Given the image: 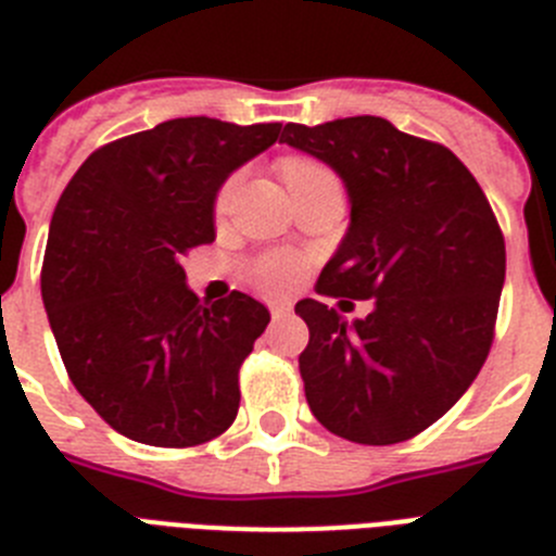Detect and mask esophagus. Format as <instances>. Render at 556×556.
Masks as SVG:
<instances>
[{"mask_svg":"<svg viewBox=\"0 0 556 556\" xmlns=\"http://www.w3.org/2000/svg\"><path fill=\"white\" fill-rule=\"evenodd\" d=\"M269 314H273V320H283L292 314V303H269Z\"/></svg>","mask_w":556,"mask_h":556,"instance_id":"34e87169","label":"esophagus"}]
</instances>
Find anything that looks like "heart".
Wrapping results in <instances>:
<instances>
[{
	"label": "heart",
	"mask_w": 556,
	"mask_h": 556,
	"mask_svg": "<svg viewBox=\"0 0 556 556\" xmlns=\"http://www.w3.org/2000/svg\"><path fill=\"white\" fill-rule=\"evenodd\" d=\"M281 175L287 180L289 191H298L303 186L314 184V180L328 178L333 175L326 164H320L317 159H306V155H289L281 161ZM230 189H233V180L223 186L219 191L217 205L223 208L225 200L230 198ZM306 275V262L301 255L287 253V250H273V253L258 255L253 264H250V278L267 292H287L294 283H301V278Z\"/></svg>",
	"instance_id": "heart-1"
}]
</instances>
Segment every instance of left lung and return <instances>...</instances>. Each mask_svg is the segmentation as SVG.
<instances>
[{"label":"left lung","instance_id":"left-lung-1","mask_svg":"<svg viewBox=\"0 0 556 556\" xmlns=\"http://www.w3.org/2000/svg\"><path fill=\"white\" fill-rule=\"evenodd\" d=\"M281 141L326 161L351 194V228L317 292L376 301L348 326L301 301V376L314 417L362 445L412 440L479 376L507 273L504 233L470 169L448 147L381 116L289 122ZM348 303V301H345Z\"/></svg>","mask_w":556,"mask_h":556}]
</instances>
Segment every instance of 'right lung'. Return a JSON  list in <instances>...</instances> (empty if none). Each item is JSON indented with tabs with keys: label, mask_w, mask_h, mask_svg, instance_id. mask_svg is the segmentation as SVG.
I'll list each match as a JSON object with an SVG mask.
<instances>
[{
	"label": "right lung",
	"mask_w": 556,
	"mask_h": 556,
	"mask_svg": "<svg viewBox=\"0 0 556 556\" xmlns=\"http://www.w3.org/2000/svg\"><path fill=\"white\" fill-rule=\"evenodd\" d=\"M281 125L186 116L102 144L49 225L41 294L72 384L111 429L191 448L239 412V367L269 312L244 292L214 306L180 267L214 242V198Z\"/></svg>",
	"instance_id": "right-lung-1"
}]
</instances>
